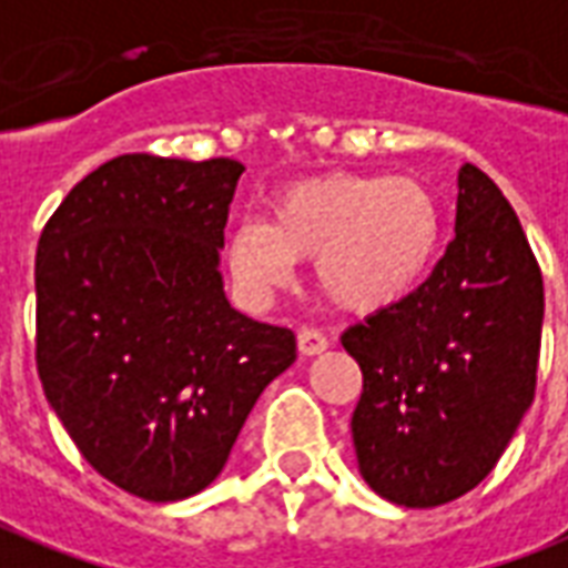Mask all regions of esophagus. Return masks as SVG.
Segmentation results:
<instances>
[{"label": "esophagus", "mask_w": 568, "mask_h": 568, "mask_svg": "<svg viewBox=\"0 0 568 568\" xmlns=\"http://www.w3.org/2000/svg\"><path fill=\"white\" fill-rule=\"evenodd\" d=\"M296 345H300V351L305 354V357H314V354H321V351L329 347V338H326L321 329L305 326V329H300V335H296Z\"/></svg>", "instance_id": "1"}]
</instances>
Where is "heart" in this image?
<instances>
[{
	"mask_svg": "<svg viewBox=\"0 0 568 568\" xmlns=\"http://www.w3.org/2000/svg\"><path fill=\"white\" fill-rule=\"evenodd\" d=\"M442 239V211L417 178L324 175L284 190L272 221L239 223L226 244L235 278L278 287L314 256V284L351 312H375L424 281Z\"/></svg>",
	"mask_w": 568,
	"mask_h": 568,
	"instance_id": "b5f03b06",
	"label": "heart"
}]
</instances>
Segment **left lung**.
<instances>
[{
  "label": "left lung",
  "mask_w": 568,
  "mask_h": 568,
  "mask_svg": "<svg viewBox=\"0 0 568 568\" xmlns=\"http://www.w3.org/2000/svg\"><path fill=\"white\" fill-rule=\"evenodd\" d=\"M541 317V268L524 226L466 163L454 239L433 275L342 335L363 372L351 433L375 494L436 508L490 475L536 396Z\"/></svg>",
  "instance_id": "8db88e82"
}]
</instances>
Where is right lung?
I'll return each mask as SVG.
<instances>
[{"instance_id": "obj_1", "label": "right lung", "mask_w": 568, "mask_h": 568, "mask_svg": "<svg viewBox=\"0 0 568 568\" xmlns=\"http://www.w3.org/2000/svg\"><path fill=\"white\" fill-rule=\"evenodd\" d=\"M244 165L123 153L60 202L36 254V366L93 469L148 503L205 490L296 359L287 326L226 302L223 226Z\"/></svg>"}]
</instances>
